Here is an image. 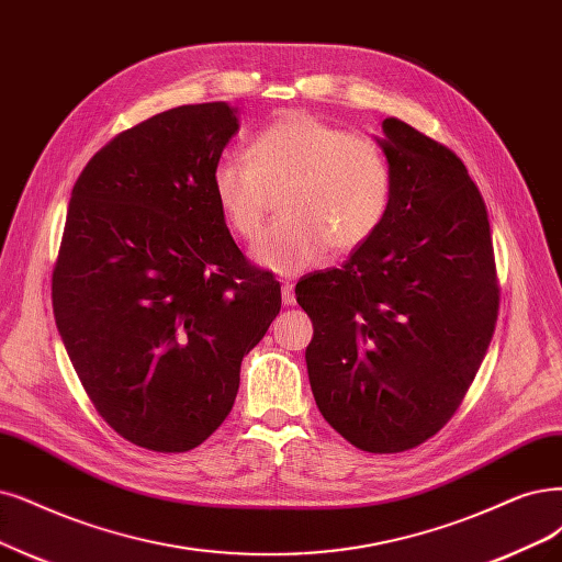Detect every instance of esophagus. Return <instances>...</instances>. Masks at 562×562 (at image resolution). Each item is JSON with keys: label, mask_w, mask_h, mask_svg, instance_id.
Returning <instances> with one entry per match:
<instances>
[{"label": "esophagus", "mask_w": 562, "mask_h": 562, "mask_svg": "<svg viewBox=\"0 0 562 562\" xmlns=\"http://www.w3.org/2000/svg\"><path fill=\"white\" fill-rule=\"evenodd\" d=\"M282 303L284 305H294L296 303V294H294V284L284 282L282 284Z\"/></svg>", "instance_id": "1"}]
</instances>
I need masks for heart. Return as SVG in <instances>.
<instances>
[{
  "mask_svg": "<svg viewBox=\"0 0 562 562\" xmlns=\"http://www.w3.org/2000/svg\"><path fill=\"white\" fill-rule=\"evenodd\" d=\"M220 213L232 232L259 238L273 194L282 220L252 259L280 276L315 266L328 247L355 252L375 236L391 207L393 173L382 145L305 111L270 120L249 140L247 157L222 155L211 173Z\"/></svg>",
  "mask_w": 562,
  "mask_h": 562,
  "instance_id": "b5f03b06",
  "label": "heart"
}]
</instances>
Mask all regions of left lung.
<instances>
[{"label":"left lung","mask_w":562,"mask_h":562,"mask_svg":"<svg viewBox=\"0 0 562 562\" xmlns=\"http://www.w3.org/2000/svg\"><path fill=\"white\" fill-rule=\"evenodd\" d=\"M378 138L393 196L380 232L340 268L310 273L296 301L324 419L370 453L432 438L459 409L491 345L497 289L484 199L447 145L396 117Z\"/></svg>","instance_id":"obj_1"}]
</instances>
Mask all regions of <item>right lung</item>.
<instances>
[{"instance_id":"right-lung-1","label":"right lung","mask_w":562,"mask_h":562,"mask_svg":"<svg viewBox=\"0 0 562 562\" xmlns=\"http://www.w3.org/2000/svg\"><path fill=\"white\" fill-rule=\"evenodd\" d=\"M238 111L190 103L117 134L78 176L53 313L97 412L136 447H199L232 412L280 282L228 234L211 173Z\"/></svg>"}]
</instances>
